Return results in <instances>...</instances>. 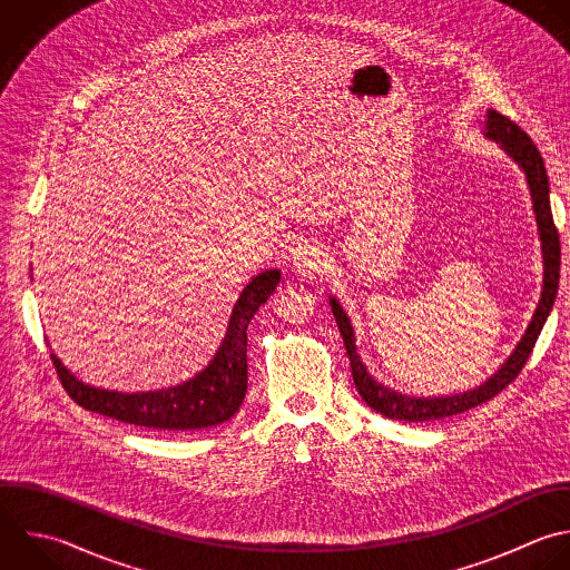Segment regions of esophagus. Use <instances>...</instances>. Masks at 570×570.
I'll return each mask as SVG.
<instances>
[{
  "label": "esophagus",
  "mask_w": 570,
  "mask_h": 570,
  "mask_svg": "<svg viewBox=\"0 0 570 570\" xmlns=\"http://www.w3.org/2000/svg\"><path fill=\"white\" fill-rule=\"evenodd\" d=\"M327 267L325 254L312 243H301L292 249V269L301 276H314Z\"/></svg>",
  "instance_id": "1"
}]
</instances>
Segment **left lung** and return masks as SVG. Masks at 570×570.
<instances>
[{
    "instance_id": "1",
    "label": "left lung",
    "mask_w": 570,
    "mask_h": 570,
    "mask_svg": "<svg viewBox=\"0 0 570 570\" xmlns=\"http://www.w3.org/2000/svg\"><path fill=\"white\" fill-rule=\"evenodd\" d=\"M483 136L488 140L497 142L499 149L510 160H514L519 165V169L523 171V176H525L530 200H532V214H534V223H537V232H539V243H541V263H543L539 303L532 312V318H530L523 336L519 338V343L514 345L510 356L483 383L474 385L472 390L456 392V394L414 396V394H403L399 390H392L390 385L381 383L379 379H374L370 374L367 365L361 361V356L356 352V336H354V327H352V321H350L347 312L341 307V303L334 296H330L332 314L336 318V325L341 330V336H343V343H345V350H347V356H350L354 385H356L361 399L372 410H376L379 414H383L387 419L432 421V419H443V416L465 412L474 405H481V403L490 401L510 381H514V376L521 372V367L525 365V361H528V356H530V352L537 343V336H539V332H541V327H543V323H546V318L552 309V303H554V296H557V285H559L561 249H559V234L554 229L552 214H550V187H548V174H546L541 154L537 151L532 140L514 122H510L505 116L497 114L494 109L485 111Z\"/></svg>"
}]
</instances>
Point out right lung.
<instances>
[{
  "instance_id": "add662e5",
  "label": "right lung",
  "mask_w": 570,
  "mask_h": 570,
  "mask_svg": "<svg viewBox=\"0 0 570 570\" xmlns=\"http://www.w3.org/2000/svg\"><path fill=\"white\" fill-rule=\"evenodd\" d=\"M281 269H265L240 292L225 338L205 370L191 379L149 392H116L80 381L56 356L53 365L65 390L85 410L151 428L158 432H194L229 421L247 394V325L274 294Z\"/></svg>"
}]
</instances>
